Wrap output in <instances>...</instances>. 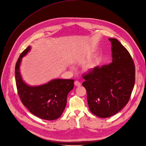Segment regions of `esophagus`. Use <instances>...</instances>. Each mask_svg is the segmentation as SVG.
I'll list each match as a JSON object with an SVG mask.
<instances>
[{
    "mask_svg": "<svg viewBox=\"0 0 146 146\" xmlns=\"http://www.w3.org/2000/svg\"><path fill=\"white\" fill-rule=\"evenodd\" d=\"M74 84H75V86H76L77 87H79V86H80L81 85V83H80L79 81H75V83H74Z\"/></svg>",
    "mask_w": 146,
    "mask_h": 146,
    "instance_id": "obj_1",
    "label": "esophagus"
}]
</instances>
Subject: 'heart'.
Here are the masks:
<instances>
[{"label": "heart", "instance_id": "heart-1", "mask_svg": "<svg viewBox=\"0 0 146 146\" xmlns=\"http://www.w3.org/2000/svg\"><path fill=\"white\" fill-rule=\"evenodd\" d=\"M98 64H99V61L98 60L93 61L91 63H90L89 65H88L86 66V70L87 71H91L98 65Z\"/></svg>", "mask_w": 146, "mask_h": 146}]
</instances>
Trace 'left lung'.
<instances>
[{
    "label": "left lung",
    "instance_id": "8db88e82",
    "mask_svg": "<svg viewBox=\"0 0 146 146\" xmlns=\"http://www.w3.org/2000/svg\"><path fill=\"white\" fill-rule=\"evenodd\" d=\"M111 42L112 62L83 75L90 111L101 118L114 115L129 102L135 80L132 58L117 39Z\"/></svg>",
    "mask_w": 146,
    "mask_h": 146
}]
</instances>
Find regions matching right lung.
<instances>
[{"instance_id": "right-lung-1", "label": "right lung", "mask_w": 146, "mask_h": 146, "mask_svg": "<svg viewBox=\"0 0 146 146\" xmlns=\"http://www.w3.org/2000/svg\"><path fill=\"white\" fill-rule=\"evenodd\" d=\"M28 46L23 51L15 68V82L18 94L23 104L31 113L47 120L59 118L65 108L67 96L74 88V80L54 79L48 83L30 86L23 81L20 72L21 59L29 50Z\"/></svg>"}]
</instances>
